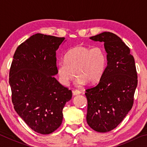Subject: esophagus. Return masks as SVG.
Returning <instances> with one entry per match:
<instances>
[{"instance_id":"esophagus-1","label":"esophagus","mask_w":147,"mask_h":147,"mask_svg":"<svg viewBox=\"0 0 147 147\" xmlns=\"http://www.w3.org/2000/svg\"><path fill=\"white\" fill-rule=\"evenodd\" d=\"M82 93V92L80 91H78V90H75L74 91H73V95L76 96V95H78V94H80Z\"/></svg>"}]
</instances>
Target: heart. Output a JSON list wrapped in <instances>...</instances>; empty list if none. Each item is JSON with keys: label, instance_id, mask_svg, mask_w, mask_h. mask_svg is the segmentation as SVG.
<instances>
[{"label": "heart", "instance_id": "heart-1", "mask_svg": "<svg viewBox=\"0 0 147 147\" xmlns=\"http://www.w3.org/2000/svg\"><path fill=\"white\" fill-rule=\"evenodd\" d=\"M107 56L101 47L93 48L76 46L67 52L64 61L57 64L59 80L68 86L76 76L75 85L82 86L88 82L95 83L100 80L105 71Z\"/></svg>", "mask_w": 147, "mask_h": 147}]
</instances>
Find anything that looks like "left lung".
<instances>
[{
	"mask_svg": "<svg viewBox=\"0 0 147 147\" xmlns=\"http://www.w3.org/2000/svg\"><path fill=\"white\" fill-rule=\"evenodd\" d=\"M89 39L104 42L108 62L98 84L86 90L87 123L94 130L107 132L115 128L132 108L138 86L135 60L128 47L111 32Z\"/></svg>",
	"mask_w": 147,
	"mask_h": 147,
	"instance_id": "8db88e82",
	"label": "left lung"
}]
</instances>
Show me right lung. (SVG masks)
<instances>
[{"instance_id":"obj_1","label":"right lung","mask_w":147,"mask_h":147,"mask_svg":"<svg viewBox=\"0 0 147 147\" xmlns=\"http://www.w3.org/2000/svg\"><path fill=\"white\" fill-rule=\"evenodd\" d=\"M64 39L33 35L17 47L9 71L15 110L30 128L41 134H49L59 127L62 110L72 97V91L54 77L56 52Z\"/></svg>"}]
</instances>
